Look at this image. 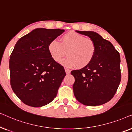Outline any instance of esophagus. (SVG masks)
I'll list each match as a JSON object with an SVG mask.
<instances>
[{"instance_id":"1","label":"esophagus","mask_w":132,"mask_h":132,"mask_svg":"<svg viewBox=\"0 0 132 132\" xmlns=\"http://www.w3.org/2000/svg\"><path fill=\"white\" fill-rule=\"evenodd\" d=\"M65 71L67 75H68V74H70V72H71V70L68 69V68H65Z\"/></svg>"}]
</instances>
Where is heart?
Wrapping results in <instances>:
<instances>
[{"mask_svg":"<svg viewBox=\"0 0 132 132\" xmlns=\"http://www.w3.org/2000/svg\"><path fill=\"white\" fill-rule=\"evenodd\" d=\"M61 43L53 39L48 44V50L52 58L58 62L67 52L68 57L61 61L67 67L84 68L93 61L97 51L95 41L75 32H69L61 37Z\"/></svg>","mask_w":132,"mask_h":132,"instance_id":"obj_1","label":"heart"}]
</instances>
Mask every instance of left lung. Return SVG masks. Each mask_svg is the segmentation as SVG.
Listing matches in <instances>:
<instances>
[{
	"instance_id": "left-lung-1",
	"label": "left lung",
	"mask_w": 132,
	"mask_h": 132,
	"mask_svg": "<svg viewBox=\"0 0 132 132\" xmlns=\"http://www.w3.org/2000/svg\"><path fill=\"white\" fill-rule=\"evenodd\" d=\"M95 41L97 51L93 61L80 70H73L75 96L86 106L104 104L114 96L120 85L121 75L120 55L111 42L96 32L79 31Z\"/></svg>"
}]
</instances>
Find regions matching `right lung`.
<instances>
[{
	"label": "right lung",
	"instance_id": "1",
	"mask_svg": "<svg viewBox=\"0 0 132 132\" xmlns=\"http://www.w3.org/2000/svg\"><path fill=\"white\" fill-rule=\"evenodd\" d=\"M64 31L35 29L15 45L10 59L11 86L26 105L41 107L56 96L66 73L64 67L52 58L48 46Z\"/></svg>",
	"mask_w": 132,
	"mask_h": 132
}]
</instances>
